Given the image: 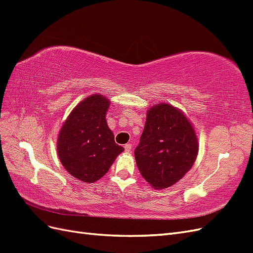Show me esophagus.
Wrapping results in <instances>:
<instances>
[{
	"label": "esophagus",
	"instance_id": "esophagus-1",
	"mask_svg": "<svg viewBox=\"0 0 253 253\" xmlns=\"http://www.w3.org/2000/svg\"><path fill=\"white\" fill-rule=\"evenodd\" d=\"M132 144L131 143H127V144H126L125 145V151L126 152V153H129V152H131L132 151Z\"/></svg>",
	"mask_w": 253,
	"mask_h": 253
}]
</instances>
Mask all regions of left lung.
<instances>
[{"label":"left lung","mask_w":253,"mask_h":253,"mask_svg":"<svg viewBox=\"0 0 253 253\" xmlns=\"http://www.w3.org/2000/svg\"><path fill=\"white\" fill-rule=\"evenodd\" d=\"M197 152L196 135L185 115L167 103L152 106L134 152L143 178L154 189L170 187L192 168Z\"/></svg>","instance_id":"1"}]
</instances>
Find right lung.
I'll list each match as a JSON object with an SVG mask.
<instances>
[{
  "mask_svg": "<svg viewBox=\"0 0 253 253\" xmlns=\"http://www.w3.org/2000/svg\"><path fill=\"white\" fill-rule=\"evenodd\" d=\"M109 106L102 95L85 98L73 110L59 133L60 162L68 173L84 182L100 179L125 151L115 142L106 124Z\"/></svg>",
  "mask_w": 253,
  "mask_h": 253,
  "instance_id": "add662e5",
  "label": "right lung"
}]
</instances>
